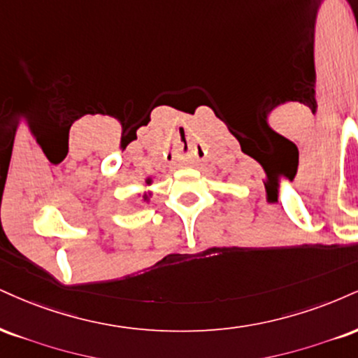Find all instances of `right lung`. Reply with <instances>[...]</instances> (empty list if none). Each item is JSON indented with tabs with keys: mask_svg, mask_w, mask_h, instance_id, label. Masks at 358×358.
<instances>
[{
	"mask_svg": "<svg viewBox=\"0 0 358 358\" xmlns=\"http://www.w3.org/2000/svg\"><path fill=\"white\" fill-rule=\"evenodd\" d=\"M148 182H150V180H148ZM146 198H148V196H145V200H146Z\"/></svg>",
	"mask_w": 358,
	"mask_h": 358,
	"instance_id": "obj_1",
	"label": "right lung"
}]
</instances>
